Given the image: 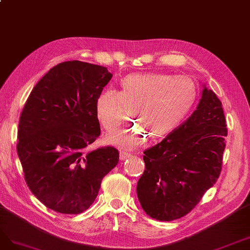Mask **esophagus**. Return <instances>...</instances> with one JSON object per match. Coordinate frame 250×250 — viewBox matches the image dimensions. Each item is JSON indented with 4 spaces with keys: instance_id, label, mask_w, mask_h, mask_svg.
Returning a JSON list of instances; mask_svg holds the SVG:
<instances>
[{
    "instance_id": "esophagus-1",
    "label": "esophagus",
    "mask_w": 250,
    "mask_h": 250,
    "mask_svg": "<svg viewBox=\"0 0 250 250\" xmlns=\"http://www.w3.org/2000/svg\"><path fill=\"white\" fill-rule=\"evenodd\" d=\"M133 155L130 154V152H127L125 150H122L120 151V160H125V159H128L131 158Z\"/></svg>"
}]
</instances>
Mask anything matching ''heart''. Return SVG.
Wrapping results in <instances>:
<instances>
[{"mask_svg": "<svg viewBox=\"0 0 250 250\" xmlns=\"http://www.w3.org/2000/svg\"><path fill=\"white\" fill-rule=\"evenodd\" d=\"M197 99V87L183 75L165 72L131 74L120 80L119 94L103 91L95 102L96 118L108 133L117 132L128 118L139 125L110 137L119 146L134 147L147 139H162L187 117Z\"/></svg>", "mask_w": 250, "mask_h": 250, "instance_id": "obj_1", "label": "heart"}]
</instances>
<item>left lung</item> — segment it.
Returning a JSON list of instances; mask_svg holds the SVG:
<instances>
[{"instance_id":"1","label":"left lung","mask_w":250,"mask_h":250,"mask_svg":"<svg viewBox=\"0 0 250 250\" xmlns=\"http://www.w3.org/2000/svg\"><path fill=\"white\" fill-rule=\"evenodd\" d=\"M225 136L222 104L205 87L186 122L143 152L146 169L137 184V195L148 216L171 221L195 208L219 178Z\"/></svg>"}]
</instances>
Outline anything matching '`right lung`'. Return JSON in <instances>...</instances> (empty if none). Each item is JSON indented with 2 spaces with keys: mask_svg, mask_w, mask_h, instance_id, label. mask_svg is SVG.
<instances>
[{
  "mask_svg": "<svg viewBox=\"0 0 250 250\" xmlns=\"http://www.w3.org/2000/svg\"><path fill=\"white\" fill-rule=\"evenodd\" d=\"M111 78L101 65L59 63L39 80L21 111L17 149L25 181L53 211L87 210L118 163L113 146L89 150L101 134L95 102Z\"/></svg>",
  "mask_w": 250,
  "mask_h": 250,
  "instance_id": "obj_1",
  "label": "right lung"
}]
</instances>
